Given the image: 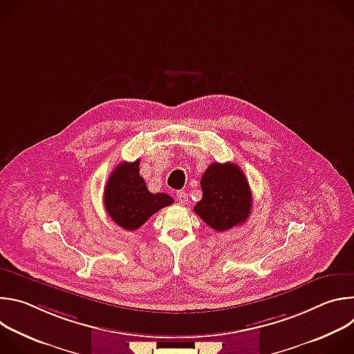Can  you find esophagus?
I'll list each match as a JSON object with an SVG mask.
<instances>
[{"label": "esophagus", "mask_w": 354, "mask_h": 354, "mask_svg": "<svg viewBox=\"0 0 354 354\" xmlns=\"http://www.w3.org/2000/svg\"><path fill=\"white\" fill-rule=\"evenodd\" d=\"M176 197H178L180 205H185L186 201H187V194H186V192H183V190H178V192H176Z\"/></svg>", "instance_id": "1"}]
</instances>
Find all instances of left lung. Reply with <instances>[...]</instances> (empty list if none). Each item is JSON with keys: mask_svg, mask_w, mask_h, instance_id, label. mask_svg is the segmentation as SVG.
<instances>
[{"mask_svg": "<svg viewBox=\"0 0 354 354\" xmlns=\"http://www.w3.org/2000/svg\"><path fill=\"white\" fill-rule=\"evenodd\" d=\"M200 185L203 197L194 206V213L209 227L221 232L245 223L252 209V192L236 164L213 162Z\"/></svg>", "mask_w": 354, "mask_h": 354, "instance_id": "left-lung-1", "label": "left lung"}]
</instances>
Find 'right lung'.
Here are the masks:
<instances>
[{
	"label": "right lung",
	"instance_id": "right-lung-1",
	"mask_svg": "<svg viewBox=\"0 0 354 354\" xmlns=\"http://www.w3.org/2000/svg\"><path fill=\"white\" fill-rule=\"evenodd\" d=\"M105 210L123 230L140 228L151 216L174 203L167 193H151L140 176V160L120 162L111 174L104 193Z\"/></svg>",
	"mask_w": 354,
	"mask_h": 354
}]
</instances>
